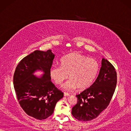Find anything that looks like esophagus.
Returning a JSON list of instances; mask_svg holds the SVG:
<instances>
[{"mask_svg": "<svg viewBox=\"0 0 131 131\" xmlns=\"http://www.w3.org/2000/svg\"><path fill=\"white\" fill-rule=\"evenodd\" d=\"M63 94H64V96H70V94L67 93V92H64Z\"/></svg>", "mask_w": 131, "mask_h": 131, "instance_id": "1", "label": "esophagus"}]
</instances>
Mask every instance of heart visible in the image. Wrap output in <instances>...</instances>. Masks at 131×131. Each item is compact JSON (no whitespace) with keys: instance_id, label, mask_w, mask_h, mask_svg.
<instances>
[{"instance_id":"obj_1","label":"heart","mask_w":131,"mask_h":131,"mask_svg":"<svg viewBox=\"0 0 131 131\" xmlns=\"http://www.w3.org/2000/svg\"><path fill=\"white\" fill-rule=\"evenodd\" d=\"M61 66L53 65L49 69L51 79L57 85H61L68 78L63 88L72 91L78 87L84 90L92 84L100 70L99 63L96 59L88 58L79 52L65 55L60 60Z\"/></svg>"}]
</instances>
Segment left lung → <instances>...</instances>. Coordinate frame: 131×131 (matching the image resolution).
<instances>
[{
    "label": "left lung",
    "instance_id": "8db88e82",
    "mask_svg": "<svg viewBox=\"0 0 131 131\" xmlns=\"http://www.w3.org/2000/svg\"><path fill=\"white\" fill-rule=\"evenodd\" d=\"M117 82V75L113 65L103 58L99 75L90 87L76 95L77 104L71 114L80 121L95 119L104 111L112 100Z\"/></svg>",
    "mask_w": 131,
    "mask_h": 131
}]
</instances>
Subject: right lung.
Wrapping results in <instances>:
<instances>
[{"instance_id": "1", "label": "right lung", "mask_w": 131, "mask_h": 131, "mask_svg": "<svg viewBox=\"0 0 131 131\" xmlns=\"http://www.w3.org/2000/svg\"><path fill=\"white\" fill-rule=\"evenodd\" d=\"M54 56L50 49L46 52L37 50L19 62L14 74L13 85L19 105L27 115L38 120L51 116L56 103L63 96L49 75ZM38 70L44 74L35 76Z\"/></svg>"}]
</instances>
